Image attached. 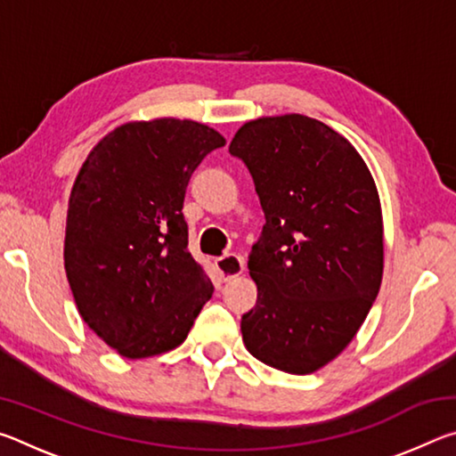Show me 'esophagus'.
Returning <instances> with one entry per match:
<instances>
[{"instance_id": "obj_1", "label": "esophagus", "mask_w": 456, "mask_h": 456, "mask_svg": "<svg viewBox=\"0 0 456 456\" xmlns=\"http://www.w3.org/2000/svg\"><path fill=\"white\" fill-rule=\"evenodd\" d=\"M215 265H217V272L221 273L223 281H229L233 280V277L243 273L245 261L241 256H237V253H227V256H223L215 261Z\"/></svg>"}]
</instances>
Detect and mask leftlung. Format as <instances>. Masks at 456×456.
Returning a JSON list of instances; mask_svg holds the SVG:
<instances>
[{
	"instance_id": "left-lung-1",
	"label": "left lung",
	"mask_w": 456,
	"mask_h": 456,
	"mask_svg": "<svg viewBox=\"0 0 456 456\" xmlns=\"http://www.w3.org/2000/svg\"><path fill=\"white\" fill-rule=\"evenodd\" d=\"M229 152L265 215L247 264L257 304L241 318L245 348L283 372H315L352 342L380 289L374 179L342 134L302 114L247 122Z\"/></svg>"
}]
</instances>
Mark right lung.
Segmentation results:
<instances>
[{
	"mask_svg": "<svg viewBox=\"0 0 456 456\" xmlns=\"http://www.w3.org/2000/svg\"><path fill=\"white\" fill-rule=\"evenodd\" d=\"M225 144L192 120L130 122L106 134L76 176L64 265L82 320L125 358L184 342L213 296L189 253L191 175Z\"/></svg>",
	"mask_w": 456,
	"mask_h": 456,
	"instance_id": "right-lung-1",
	"label": "right lung"
}]
</instances>
